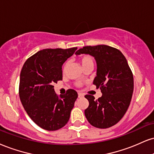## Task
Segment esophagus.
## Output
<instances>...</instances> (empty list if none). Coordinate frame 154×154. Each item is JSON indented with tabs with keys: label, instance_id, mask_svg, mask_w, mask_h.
Returning a JSON list of instances; mask_svg holds the SVG:
<instances>
[{
	"label": "esophagus",
	"instance_id": "34e87169",
	"mask_svg": "<svg viewBox=\"0 0 154 154\" xmlns=\"http://www.w3.org/2000/svg\"><path fill=\"white\" fill-rule=\"evenodd\" d=\"M84 97V95H83L82 93H78V97L79 98H81V97Z\"/></svg>",
	"mask_w": 154,
	"mask_h": 154
}]
</instances>
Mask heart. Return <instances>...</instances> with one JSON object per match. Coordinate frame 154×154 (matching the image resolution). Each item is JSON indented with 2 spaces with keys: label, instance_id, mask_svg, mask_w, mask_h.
Returning a JSON list of instances; mask_svg holds the SVG:
<instances>
[{
  "label": "heart",
  "instance_id": "b5f03b06",
  "mask_svg": "<svg viewBox=\"0 0 154 154\" xmlns=\"http://www.w3.org/2000/svg\"><path fill=\"white\" fill-rule=\"evenodd\" d=\"M78 60L79 63H80V64L82 65L83 69H85V68L88 67V66H94V60H93V58L90 56V55L89 54H82V55H80L78 57ZM66 67H67V63H66L65 64H64V67H63V71H65Z\"/></svg>",
  "mask_w": 154,
  "mask_h": 154
}]
</instances>
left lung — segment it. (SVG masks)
Masks as SVG:
<instances>
[{
	"instance_id": "left-lung-1",
	"label": "left lung",
	"mask_w": 154,
	"mask_h": 154,
	"mask_svg": "<svg viewBox=\"0 0 154 154\" xmlns=\"http://www.w3.org/2000/svg\"><path fill=\"white\" fill-rule=\"evenodd\" d=\"M80 54L95 57L97 69L93 84L103 93L97 100L91 95L85 96L89 101L85 117L92 126L110 128L121 120L130 105L133 92L132 71L121 51L110 46H87L76 52Z\"/></svg>"
}]
</instances>
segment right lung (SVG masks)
I'll return each instance as SVG.
<instances>
[{"instance_id": "right-lung-1", "label": "right lung", "mask_w": 154, "mask_h": 154, "mask_svg": "<svg viewBox=\"0 0 154 154\" xmlns=\"http://www.w3.org/2000/svg\"><path fill=\"white\" fill-rule=\"evenodd\" d=\"M77 49L41 50L29 57L22 67L20 100L31 119L44 130H59L69 119L77 92L69 89L59 97L53 85L62 79V64Z\"/></svg>"}]
</instances>
